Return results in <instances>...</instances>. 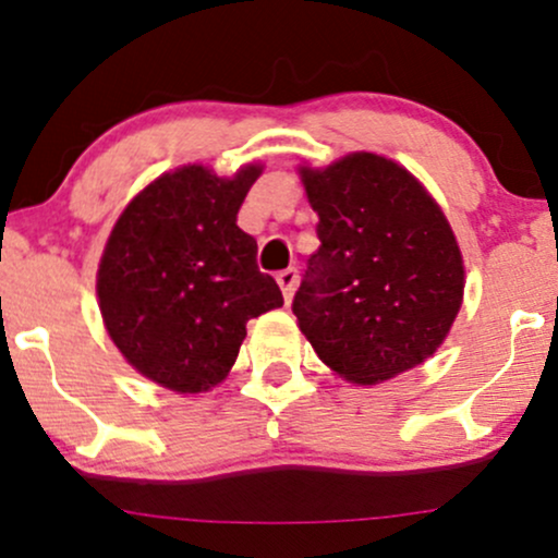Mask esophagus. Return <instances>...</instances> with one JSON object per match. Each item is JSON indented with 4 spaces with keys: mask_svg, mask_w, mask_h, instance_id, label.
I'll list each match as a JSON object with an SVG mask.
<instances>
[{
    "mask_svg": "<svg viewBox=\"0 0 558 558\" xmlns=\"http://www.w3.org/2000/svg\"><path fill=\"white\" fill-rule=\"evenodd\" d=\"M296 280H299L296 267H288V270L278 272V286H280V291H283L286 304L293 299V291H296Z\"/></svg>",
    "mask_w": 558,
    "mask_h": 558,
    "instance_id": "esophagus-1",
    "label": "esophagus"
}]
</instances>
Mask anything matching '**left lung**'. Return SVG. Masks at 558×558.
Here are the masks:
<instances>
[{
  "label": "left lung",
  "instance_id": "obj_1",
  "mask_svg": "<svg viewBox=\"0 0 558 558\" xmlns=\"http://www.w3.org/2000/svg\"><path fill=\"white\" fill-rule=\"evenodd\" d=\"M319 248L293 296L317 356L362 386L435 354L464 296V262L435 198L393 159L356 151L301 168Z\"/></svg>",
  "mask_w": 558,
  "mask_h": 558
}]
</instances>
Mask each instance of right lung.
<instances>
[{
  "instance_id": "add662e5",
  "label": "right lung",
  "mask_w": 558,
  "mask_h": 558,
  "mask_svg": "<svg viewBox=\"0 0 558 558\" xmlns=\"http://www.w3.org/2000/svg\"><path fill=\"white\" fill-rule=\"evenodd\" d=\"M259 165L165 172L123 209L96 272L105 328L128 364L178 393L226 380L252 317L283 306L235 217Z\"/></svg>"
}]
</instances>
